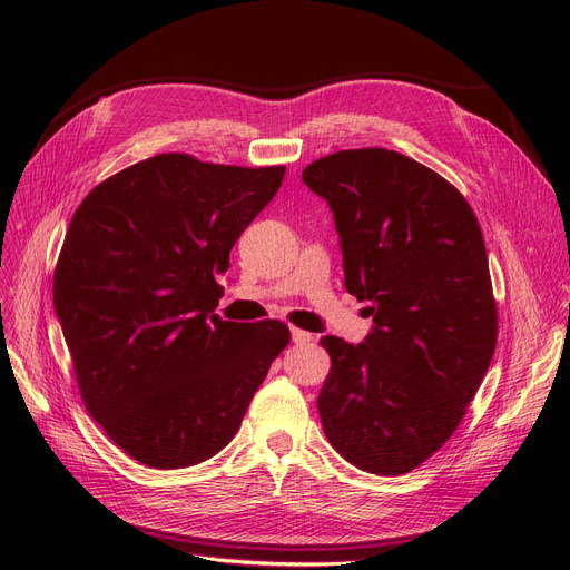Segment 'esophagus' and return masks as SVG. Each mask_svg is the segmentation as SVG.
Segmentation results:
<instances>
[{
  "label": "esophagus",
  "instance_id": "34e87169",
  "mask_svg": "<svg viewBox=\"0 0 570 570\" xmlns=\"http://www.w3.org/2000/svg\"><path fill=\"white\" fill-rule=\"evenodd\" d=\"M312 340H314L312 333L301 331V327H291V342H293V344H309Z\"/></svg>",
  "mask_w": 570,
  "mask_h": 570
}]
</instances>
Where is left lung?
Wrapping results in <instances>:
<instances>
[{"label":"left lung","instance_id":"8db88e82","mask_svg":"<svg viewBox=\"0 0 570 570\" xmlns=\"http://www.w3.org/2000/svg\"><path fill=\"white\" fill-rule=\"evenodd\" d=\"M333 209L344 286L370 303L361 344L325 335L316 406L357 469L400 475L460 425L497 346L481 226L441 175L393 149H344L303 170Z\"/></svg>","mask_w":570,"mask_h":570}]
</instances>
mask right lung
Segmentation results:
<instances>
[{
	"label": "right lung",
	"mask_w": 570,
	"mask_h": 570,
	"mask_svg": "<svg viewBox=\"0 0 570 570\" xmlns=\"http://www.w3.org/2000/svg\"><path fill=\"white\" fill-rule=\"evenodd\" d=\"M284 170L170 153L119 170L76 209L55 312L89 415L147 466L217 455L288 344L279 321L215 314L230 249Z\"/></svg>",
	"instance_id": "1"
}]
</instances>
